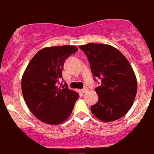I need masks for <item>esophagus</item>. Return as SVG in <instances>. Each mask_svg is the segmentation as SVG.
Returning <instances> with one entry per match:
<instances>
[{"label":"esophagus","mask_w":154,"mask_h":154,"mask_svg":"<svg viewBox=\"0 0 154 154\" xmlns=\"http://www.w3.org/2000/svg\"><path fill=\"white\" fill-rule=\"evenodd\" d=\"M87 90H88V89H87V87H84V89H82V92H86Z\"/></svg>","instance_id":"1"}]
</instances>
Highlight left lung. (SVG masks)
<instances>
[{
  "instance_id": "obj_1",
  "label": "left lung",
  "mask_w": 154,
  "mask_h": 154,
  "mask_svg": "<svg viewBox=\"0 0 154 154\" xmlns=\"http://www.w3.org/2000/svg\"><path fill=\"white\" fill-rule=\"evenodd\" d=\"M88 58L94 79L101 84L95 88L98 101L91 112L103 122L121 118L129 111L137 95L134 72L124 55L109 45L89 43L79 46Z\"/></svg>"
}]
</instances>
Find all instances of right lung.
I'll use <instances>...</instances> for the list:
<instances>
[{
	"instance_id": "add662e5",
	"label": "right lung",
	"mask_w": 154,
	"mask_h": 154,
	"mask_svg": "<svg viewBox=\"0 0 154 154\" xmlns=\"http://www.w3.org/2000/svg\"><path fill=\"white\" fill-rule=\"evenodd\" d=\"M78 51L74 45L54 46L38 51L22 77L25 102L31 113L43 123L58 125L72 113L79 95L62 86V69L66 59ZM60 84V87L57 86Z\"/></svg>"
}]
</instances>
